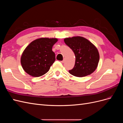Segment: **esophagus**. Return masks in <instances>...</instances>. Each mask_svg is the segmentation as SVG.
I'll return each mask as SVG.
<instances>
[{"instance_id": "1", "label": "esophagus", "mask_w": 123, "mask_h": 123, "mask_svg": "<svg viewBox=\"0 0 123 123\" xmlns=\"http://www.w3.org/2000/svg\"><path fill=\"white\" fill-rule=\"evenodd\" d=\"M65 62V59H64V60H63V61H61V62H62V64H63V63H64V62Z\"/></svg>"}]
</instances>
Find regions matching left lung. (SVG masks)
<instances>
[{"label": "left lung", "instance_id": "obj_1", "mask_svg": "<svg viewBox=\"0 0 123 123\" xmlns=\"http://www.w3.org/2000/svg\"><path fill=\"white\" fill-rule=\"evenodd\" d=\"M65 43L72 50L75 56L74 68L69 73L76 77L90 75L97 68L99 54L96 47L87 39L74 36L64 39Z\"/></svg>", "mask_w": 123, "mask_h": 123}]
</instances>
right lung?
<instances>
[{
    "label": "right lung",
    "instance_id": "add662e5",
    "mask_svg": "<svg viewBox=\"0 0 123 123\" xmlns=\"http://www.w3.org/2000/svg\"><path fill=\"white\" fill-rule=\"evenodd\" d=\"M57 41L55 38L43 37L30 43L20 58L25 71L33 77H39L46 74L55 61L52 47Z\"/></svg>",
    "mask_w": 123,
    "mask_h": 123
}]
</instances>
